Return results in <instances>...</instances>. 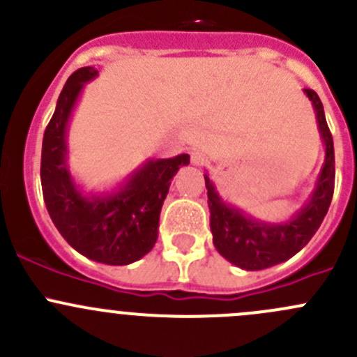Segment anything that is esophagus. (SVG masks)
Segmentation results:
<instances>
[{
    "label": "esophagus",
    "instance_id": "1",
    "mask_svg": "<svg viewBox=\"0 0 357 357\" xmlns=\"http://www.w3.org/2000/svg\"><path fill=\"white\" fill-rule=\"evenodd\" d=\"M190 157H192V164L193 165H202L205 160V153L202 152V150H193L192 153H190Z\"/></svg>",
    "mask_w": 357,
    "mask_h": 357
}]
</instances>
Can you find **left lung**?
Returning a JSON list of instances; mask_svg holds the SVG:
<instances>
[{
    "label": "left lung",
    "instance_id": "left-lung-1",
    "mask_svg": "<svg viewBox=\"0 0 357 357\" xmlns=\"http://www.w3.org/2000/svg\"><path fill=\"white\" fill-rule=\"evenodd\" d=\"M304 93L314 109L319 136L325 145V162L311 197L289 221L266 222L254 219L235 205L222 200L207 172L204 174L214 247L226 261L247 271L271 268L294 257L314 236L332 204L335 186L332 132L326 124L319 96L312 89H304Z\"/></svg>",
    "mask_w": 357,
    "mask_h": 357
}]
</instances>
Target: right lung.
<instances>
[{
	"label": "right lung",
	"mask_w": 357,
	"mask_h": 357,
	"mask_svg": "<svg viewBox=\"0 0 357 357\" xmlns=\"http://www.w3.org/2000/svg\"><path fill=\"white\" fill-rule=\"evenodd\" d=\"M96 75V68H79L60 93L55 114L43 136V197L53 225L68 245L91 261L126 266L155 245L160 208L171 179L181 165L190 164V155L149 158L114 192H82L67 165V129L84 84Z\"/></svg>",
	"instance_id": "right-lung-1"
}]
</instances>
